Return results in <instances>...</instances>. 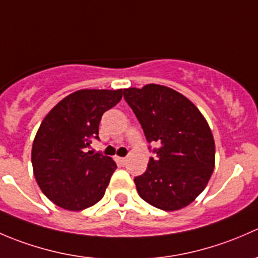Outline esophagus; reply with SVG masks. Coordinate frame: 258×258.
Wrapping results in <instances>:
<instances>
[{
	"instance_id": "1",
	"label": "esophagus",
	"mask_w": 258,
	"mask_h": 258,
	"mask_svg": "<svg viewBox=\"0 0 258 258\" xmlns=\"http://www.w3.org/2000/svg\"><path fill=\"white\" fill-rule=\"evenodd\" d=\"M116 161L119 163V165H124V163L127 162V158L126 157H118V156H117Z\"/></svg>"
}]
</instances>
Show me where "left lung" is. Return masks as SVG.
I'll return each instance as SVG.
<instances>
[{"instance_id": "8db88e82", "label": "left lung", "mask_w": 258, "mask_h": 258, "mask_svg": "<svg viewBox=\"0 0 258 258\" xmlns=\"http://www.w3.org/2000/svg\"><path fill=\"white\" fill-rule=\"evenodd\" d=\"M148 142H158L155 158L135 178L140 197L153 207L177 211L205 189L215 168V140L201 111L167 86L150 83L123 90Z\"/></svg>"}]
</instances>
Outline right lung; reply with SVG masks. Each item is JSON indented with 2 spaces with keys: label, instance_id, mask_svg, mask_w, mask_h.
I'll return each instance as SVG.
<instances>
[{
  "label": "right lung",
  "instance_id": "1",
  "mask_svg": "<svg viewBox=\"0 0 258 258\" xmlns=\"http://www.w3.org/2000/svg\"><path fill=\"white\" fill-rule=\"evenodd\" d=\"M122 90H79L62 98L41 122L32 145L33 175L41 191L63 210L82 211L105 195L116 162L91 151L102 114Z\"/></svg>",
  "mask_w": 258,
  "mask_h": 258
}]
</instances>
